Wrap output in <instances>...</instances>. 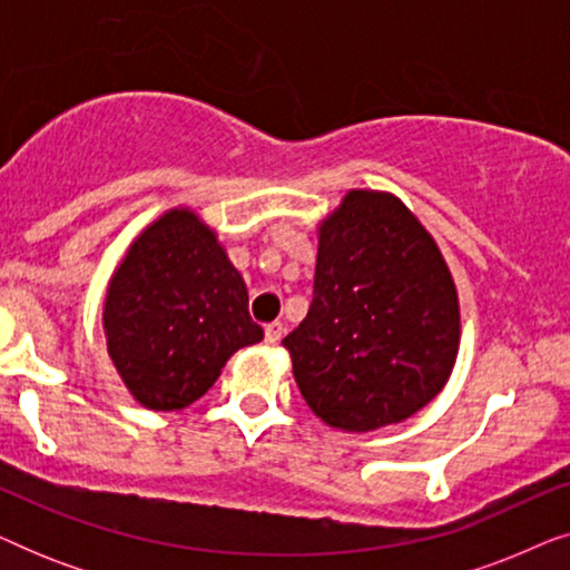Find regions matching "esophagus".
Segmentation results:
<instances>
[{"label": "esophagus", "instance_id": "obj_1", "mask_svg": "<svg viewBox=\"0 0 570 570\" xmlns=\"http://www.w3.org/2000/svg\"><path fill=\"white\" fill-rule=\"evenodd\" d=\"M283 332H285V326H283V324H279V322H272V324L264 326V340H267L269 345H277V342L283 340Z\"/></svg>", "mask_w": 570, "mask_h": 570}]
</instances>
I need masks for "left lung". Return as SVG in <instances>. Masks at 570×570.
<instances>
[{"label":"left lung","instance_id":"1","mask_svg":"<svg viewBox=\"0 0 570 570\" xmlns=\"http://www.w3.org/2000/svg\"><path fill=\"white\" fill-rule=\"evenodd\" d=\"M283 345L311 412L340 431L400 423L441 392L459 350L456 287L400 199L350 191L326 217L314 301Z\"/></svg>","mask_w":570,"mask_h":570}]
</instances>
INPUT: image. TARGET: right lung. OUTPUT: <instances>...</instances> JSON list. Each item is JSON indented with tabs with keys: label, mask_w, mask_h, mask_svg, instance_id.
I'll use <instances>...</instances> for the list:
<instances>
[{
	"label": "right lung",
	"mask_w": 570,
	"mask_h": 570,
	"mask_svg": "<svg viewBox=\"0 0 570 570\" xmlns=\"http://www.w3.org/2000/svg\"><path fill=\"white\" fill-rule=\"evenodd\" d=\"M104 326L124 384L158 412L189 407L236 350L264 337L244 277L189 209H170L131 244L108 285Z\"/></svg>",
	"instance_id": "1"
}]
</instances>
